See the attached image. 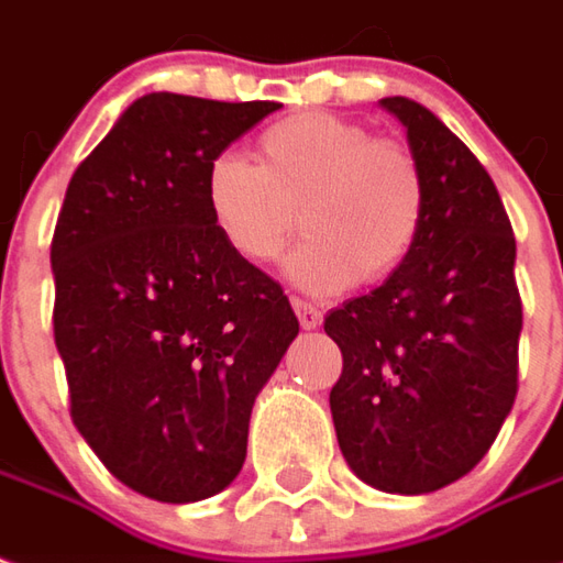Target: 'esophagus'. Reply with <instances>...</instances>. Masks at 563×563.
<instances>
[{
  "instance_id": "34e87169",
  "label": "esophagus",
  "mask_w": 563,
  "mask_h": 563,
  "mask_svg": "<svg viewBox=\"0 0 563 563\" xmlns=\"http://www.w3.org/2000/svg\"><path fill=\"white\" fill-rule=\"evenodd\" d=\"M292 308L295 313H298V322H301V329H317L322 322V313L317 305H310V301H305V298H292Z\"/></svg>"
}]
</instances>
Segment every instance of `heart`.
<instances>
[{
  "label": "heart",
  "instance_id": "obj_1",
  "mask_svg": "<svg viewBox=\"0 0 563 563\" xmlns=\"http://www.w3.org/2000/svg\"><path fill=\"white\" fill-rule=\"evenodd\" d=\"M216 234L243 262L268 265L298 231L286 277L317 295L393 277L418 250L430 210L420 161L396 140L329 112H301L258 136V164L234 152L203 179Z\"/></svg>",
  "mask_w": 563,
  "mask_h": 563
}]
</instances>
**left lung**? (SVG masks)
I'll list each match as a JSON object with an SVG mask.
<instances>
[{
  "label": "left lung",
  "instance_id": "obj_1",
  "mask_svg": "<svg viewBox=\"0 0 563 563\" xmlns=\"http://www.w3.org/2000/svg\"><path fill=\"white\" fill-rule=\"evenodd\" d=\"M430 188L418 250L322 329L344 356L329 393L365 485L430 494L485 457L518 393L515 234L494 179L427 106L384 97Z\"/></svg>",
  "mask_w": 563,
  "mask_h": 563
}]
</instances>
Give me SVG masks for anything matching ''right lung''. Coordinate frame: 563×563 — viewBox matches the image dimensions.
<instances>
[{
	"label": "right lung",
	"instance_id": "1",
	"mask_svg": "<svg viewBox=\"0 0 563 563\" xmlns=\"http://www.w3.org/2000/svg\"><path fill=\"white\" fill-rule=\"evenodd\" d=\"M277 109L145 93L63 198L51 268L69 411L152 500H207L238 478L255 396L298 335L280 283L228 250L203 198L210 161Z\"/></svg>",
	"mask_w": 563,
	"mask_h": 563
}]
</instances>
